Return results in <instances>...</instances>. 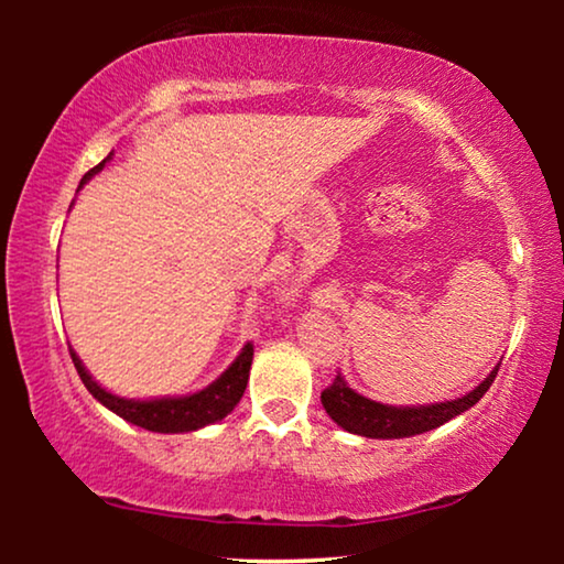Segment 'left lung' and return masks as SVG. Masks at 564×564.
Segmentation results:
<instances>
[{
	"mask_svg": "<svg viewBox=\"0 0 564 564\" xmlns=\"http://www.w3.org/2000/svg\"><path fill=\"white\" fill-rule=\"evenodd\" d=\"M500 365L477 384L473 392H467L465 398L446 400V403L434 405H415V408H395V405H382L375 403L359 392H354L349 384L344 382L341 375L334 377V382L321 392V403L326 408V413L334 419L338 426L349 431V434L369 436V438H403L415 436L423 431H431L442 423L452 421L454 415L465 413L467 408H473L485 392L490 390L492 380H496Z\"/></svg>",
	"mask_w": 564,
	"mask_h": 564,
	"instance_id": "1",
	"label": "left lung"
}]
</instances>
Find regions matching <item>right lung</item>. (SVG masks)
I'll use <instances>...</instances> for the list:
<instances>
[{"label":"right lung","instance_id":"1","mask_svg":"<svg viewBox=\"0 0 564 564\" xmlns=\"http://www.w3.org/2000/svg\"><path fill=\"white\" fill-rule=\"evenodd\" d=\"M107 161V159H105ZM105 161H99L95 169H89L84 174L82 184L95 176L99 169L105 166ZM79 184V187H82ZM72 351V361L79 372L84 388H87L91 395H95L99 403L105 408H110L112 413H118L120 419H126L128 423H135L145 431H159V434H182V431H197L207 426V423H215L234 411L238 400H241L246 382H249V369H251V359H253V344H246L243 351L238 354V359L230 365L226 372H223L218 380L213 384H207L205 390L195 392V395L187 398H161V400H126L112 395L99 388V384L91 380L87 369L76 357L74 349Z\"/></svg>","mask_w":564,"mask_h":564}]
</instances>
